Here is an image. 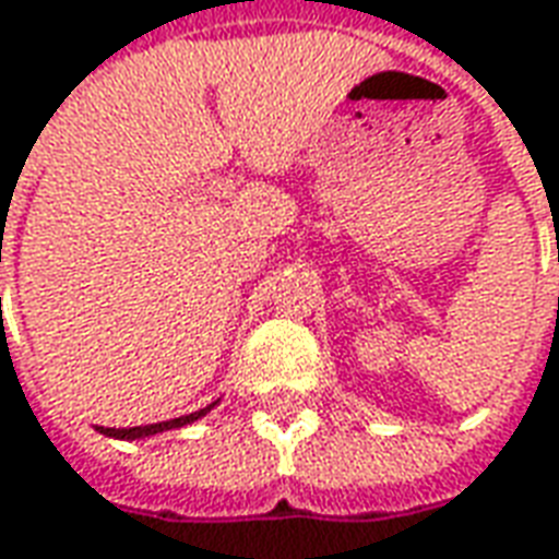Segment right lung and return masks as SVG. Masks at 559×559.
<instances>
[{
  "label": "right lung",
  "mask_w": 559,
  "mask_h": 559,
  "mask_svg": "<svg viewBox=\"0 0 559 559\" xmlns=\"http://www.w3.org/2000/svg\"><path fill=\"white\" fill-rule=\"evenodd\" d=\"M217 402H212L209 408H199L193 415L185 417H175V420H163V424H147V427H130V429H115V427H99L103 436H111V439H144V436H157V432H166V429H178L187 427V424H193L199 417L205 415V412H212Z\"/></svg>",
  "instance_id": "1"
}]
</instances>
